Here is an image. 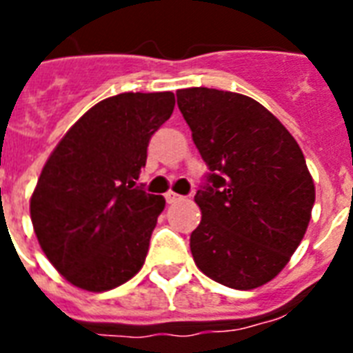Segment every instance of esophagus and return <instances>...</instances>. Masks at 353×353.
<instances>
[{
    "mask_svg": "<svg viewBox=\"0 0 353 353\" xmlns=\"http://www.w3.org/2000/svg\"><path fill=\"white\" fill-rule=\"evenodd\" d=\"M165 199H166V203H176V201H181L183 196H179V194L176 192H166Z\"/></svg>",
    "mask_w": 353,
    "mask_h": 353,
    "instance_id": "1",
    "label": "esophagus"
}]
</instances>
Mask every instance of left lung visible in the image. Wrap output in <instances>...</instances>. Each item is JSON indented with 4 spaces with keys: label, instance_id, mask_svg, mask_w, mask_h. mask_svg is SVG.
Segmentation results:
<instances>
[{
    "label": "left lung",
    "instance_id": "1",
    "mask_svg": "<svg viewBox=\"0 0 353 353\" xmlns=\"http://www.w3.org/2000/svg\"><path fill=\"white\" fill-rule=\"evenodd\" d=\"M177 106L209 166L194 196V262L227 288H260L290 262L312 218L315 185L301 146L251 97L188 88Z\"/></svg>",
    "mask_w": 353,
    "mask_h": 353
}]
</instances>
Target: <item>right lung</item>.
<instances>
[{
    "label": "right lung",
    "instance_id": "obj_1",
    "mask_svg": "<svg viewBox=\"0 0 353 353\" xmlns=\"http://www.w3.org/2000/svg\"><path fill=\"white\" fill-rule=\"evenodd\" d=\"M174 106L170 91L110 97L47 159L30 220L49 262L80 290H113L143 268L165 198L144 192L137 179L150 139Z\"/></svg>",
    "mask_w": 353,
    "mask_h": 353
}]
</instances>
